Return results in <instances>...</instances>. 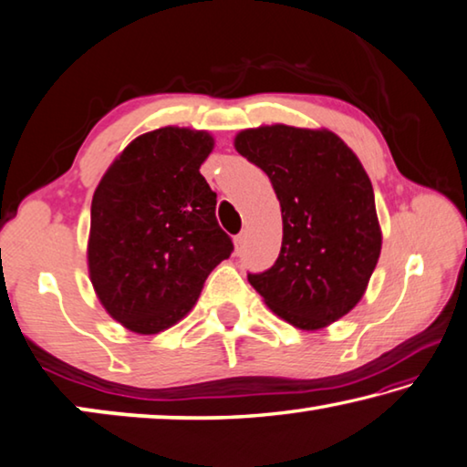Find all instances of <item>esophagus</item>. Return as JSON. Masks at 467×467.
<instances>
[{"mask_svg": "<svg viewBox=\"0 0 467 467\" xmlns=\"http://www.w3.org/2000/svg\"><path fill=\"white\" fill-rule=\"evenodd\" d=\"M234 242H235V250H242L244 248V244H246V234H238V235H235V238H234Z\"/></svg>", "mask_w": 467, "mask_h": 467, "instance_id": "34e87169", "label": "esophagus"}]
</instances>
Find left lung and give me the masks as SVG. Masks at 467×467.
<instances>
[{
  "instance_id": "obj_1",
  "label": "left lung",
  "mask_w": 467,
  "mask_h": 467,
  "mask_svg": "<svg viewBox=\"0 0 467 467\" xmlns=\"http://www.w3.org/2000/svg\"><path fill=\"white\" fill-rule=\"evenodd\" d=\"M235 149L269 175L284 219L277 261L250 285L297 328L335 323L360 302L383 242L362 163L333 132L284 124L244 130Z\"/></svg>"
}]
</instances>
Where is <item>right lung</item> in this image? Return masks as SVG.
Returning <instances> with one entry per match:
<instances>
[{
  "label": "right lung",
  "instance_id": "1",
  "mask_svg": "<svg viewBox=\"0 0 467 467\" xmlns=\"http://www.w3.org/2000/svg\"><path fill=\"white\" fill-rule=\"evenodd\" d=\"M206 132L159 128L139 136L103 175L90 204L88 271L109 315L152 335L186 317L234 242L201 175Z\"/></svg>",
  "mask_w": 467,
  "mask_h": 467
}]
</instances>
